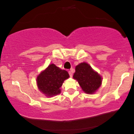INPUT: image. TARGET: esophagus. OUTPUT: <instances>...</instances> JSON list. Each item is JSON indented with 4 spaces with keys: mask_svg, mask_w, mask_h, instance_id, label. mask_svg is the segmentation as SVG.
I'll return each instance as SVG.
<instances>
[{
    "mask_svg": "<svg viewBox=\"0 0 134 134\" xmlns=\"http://www.w3.org/2000/svg\"><path fill=\"white\" fill-rule=\"evenodd\" d=\"M69 76H70V77H72V75H73V72H72V70H70V71L69 72Z\"/></svg>",
    "mask_w": 134,
    "mask_h": 134,
    "instance_id": "obj_1",
    "label": "esophagus"
}]
</instances>
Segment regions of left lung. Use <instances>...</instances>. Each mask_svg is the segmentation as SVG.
I'll return each instance as SVG.
<instances>
[{
	"mask_svg": "<svg viewBox=\"0 0 134 134\" xmlns=\"http://www.w3.org/2000/svg\"><path fill=\"white\" fill-rule=\"evenodd\" d=\"M73 77L78 81L82 90L87 94L94 93L100 87L102 82L101 77L85 62L76 66Z\"/></svg>",
	"mask_w": 134,
	"mask_h": 134,
	"instance_id": "8db88e82",
	"label": "left lung"
}]
</instances>
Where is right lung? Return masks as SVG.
Returning a JSON list of instances; mask_svg holds the SVG:
<instances>
[{
    "label": "right lung",
    "mask_w": 134,
    "mask_h": 134,
    "mask_svg": "<svg viewBox=\"0 0 134 134\" xmlns=\"http://www.w3.org/2000/svg\"><path fill=\"white\" fill-rule=\"evenodd\" d=\"M69 77V73L55 64H50L37 77L38 89L46 96H52L60 93V87Z\"/></svg>",
    "instance_id": "1"
}]
</instances>
